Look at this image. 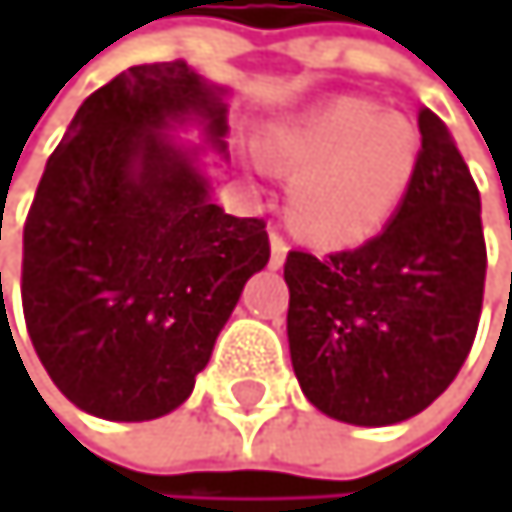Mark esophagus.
I'll return each instance as SVG.
<instances>
[{
	"label": "esophagus",
	"instance_id": "obj_1",
	"mask_svg": "<svg viewBox=\"0 0 512 512\" xmlns=\"http://www.w3.org/2000/svg\"><path fill=\"white\" fill-rule=\"evenodd\" d=\"M285 254H288V242L282 239V233L270 230V267L279 270L285 264Z\"/></svg>",
	"mask_w": 512,
	"mask_h": 512
}]
</instances>
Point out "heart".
Instances as JSON below:
<instances>
[{
  "instance_id": "obj_1",
  "label": "heart",
  "mask_w": 512,
  "mask_h": 512,
  "mask_svg": "<svg viewBox=\"0 0 512 512\" xmlns=\"http://www.w3.org/2000/svg\"><path fill=\"white\" fill-rule=\"evenodd\" d=\"M267 159L294 174L288 211L307 236L353 245L375 236L402 205L418 171V131L362 97H338L276 125Z\"/></svg>"
}]
</instances>
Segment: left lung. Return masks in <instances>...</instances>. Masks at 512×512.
Instances as JSON below:
<instances>
[{"label":"left lung","mask_w":512,"mask_h":512,"mask_svg":"<svg viewBox=\"0 0 512 512\" xmlns=\"http://www.w3.org/2000/svg\"><path fill=\"white\" fill-rule=\"evenodd\" d=\"M421 153L393 221L359 248L288 251V350L322 415L387 427L461 371L482 313L479 190L445 122L418 113Z\"/></svg>","instance_id":"left-lung-1"}]
</instances>
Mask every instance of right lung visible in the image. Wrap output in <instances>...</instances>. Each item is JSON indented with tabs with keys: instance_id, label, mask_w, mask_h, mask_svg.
<instances>
[{
	"instance_id": "1",
	"label": "right lung",
	"mask_w": 512,
	"mask_h": 512,
	"mask_svg": "<svg viewBox=\"0 0 512 512\" xmlns=\"http://www.w3.org/2000/svg\"><path fill=\"white\" fill-rule=\"evenodd\" d=\"M193 119L224 153L221 85L184 61L128 67L76 110L27 214L30 341L57 390L94 418L178 408L270 261L267 224L224 214L196 153L162 137Z\"/></svg>"
}]
</instances>
